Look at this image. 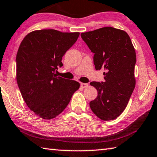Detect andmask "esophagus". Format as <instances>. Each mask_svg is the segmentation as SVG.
Masks as SVG:
<instances>
[{
    "label": "esophagus",
    "instance_id": "obj_1",
    "mask_svg": "<svg viewBox=\"0 0 157 157\" xmlns=\"http://www.w3.org/2000/svg\"><path fill=\"white\" fill-rule=\"evenodd\" d=\"M88 86H89V84L87 83H81L80 84V86L82 88H86V87H87Z\"/></svg>",
    "mask_w": 157,
    "mask_h": 157
}]
</instances>
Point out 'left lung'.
Listing matches in <instances>:
<instances>
[{
  "instance_id": "left-lung-1",
  "label": "left lung",
  "mask_w": 157,
  "mask_h": 157,
  "mask_svg": "<svg viewBox=\"0 0 157 157\" xmlns=\"http://www.w3.org/2000/svg\"><path fill=\"white\" fill-rule=\"evenodd\" d=\"M81 37L94 54L96 70L106 71L105 82L90 83L98 96L89 106L101 120H113L125 110L135 88V49L126 32L110 26L82 33Z\"/></svg>"
}]
</instances>
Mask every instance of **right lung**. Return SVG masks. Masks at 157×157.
Here are the masks:
<instances>
[{
  "instance_id": "add662e5",
  "label": "right lung",
  "mask_w": 157,
  "mask_h": 157,
  "mask_svg": "<svg viewBox=\"0 0 157 157\" xmlns=\"http://www.w3.org/2000/svg\"><path fill=\"white\" fill-rule=\"evenodd\" d=\"M79 32L43 29L27 34L17 54V82L27 106L40 117L52 119L68 105L78 82L54 73L62 57L77 41Z\"/></svg>"
}]
</instances>
